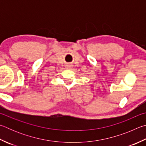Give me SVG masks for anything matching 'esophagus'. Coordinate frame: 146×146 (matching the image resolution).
Here are the masks:
<instances>
[{"mask_svg":"<svg viewBox=\"0 0 146 146\" xmlns=\"http://www.w3.org/2000/svg\"><path fill=\"white\" fill-rule=\"evenodd\" d=\"M72 68V66H71V65H68L67 66V68Z\"/></svg>","mask_w":146,"mask_h":146,"instance_id":"obj_1","label":"esophagus"}]
</instances>
